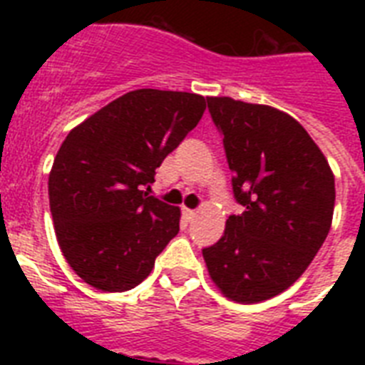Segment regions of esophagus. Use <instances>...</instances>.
<instances>
[{"mask_svg": "<svg viewBox=\"0 0 365 365\" xmlns=\"http://www.w3.org/2000/svg\"><path fill=\"white\" fill-rule=\"evenodd\" d=\"M182 214H183V220H185V222H189V223L193 222L195 217H197V212L189 210V208H183Z\"/></svg>", "mask_w": 365, "mask_h": 365, "instance_id": "obj_1", "label": "esophagus"}]
</instances>
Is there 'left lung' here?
<instances>
[{
	"instance_id": "obj_1",
	"label": "left lung",
	"mask_w": 365,
	"mask_h": 365,
	"mask_svg": "<svg viewBox=\"0 0 365 365\" xmlns=\"http://www.w3.org/2000/svg\"><path fill=\"white\" fill-rule=\"evenodd\" d=\"M206 102L244 212L229 216L222 239L202 255L225 297L259 303L289 288L322 248L334 216V174L288 113L227 96Z\"/></svg>"
}]
</instances>
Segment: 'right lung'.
<instances>
[{
    "label": "right lung",
    "mask_w": 365,
    "mask_h": 365,
    "mask_svg": "<svg viewBox=\"0 0 365 365\" xmlns=\"http://www.w3.org/2000/svg\"><path fill=\"white\" fill-rule=\"evenodd\" d=\"M205 110L199 94L138 88L66 136L48 174V202L66 261L93 288L138 286L178 235L180 208L143 189Z\"/></svg>",
    "instance_id": "1"
}]
</instances>
